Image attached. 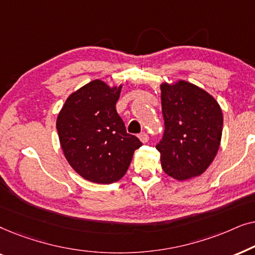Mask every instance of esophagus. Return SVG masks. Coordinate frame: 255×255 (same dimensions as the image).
I'll return each instance as SVG.
<instances>
[{
  "mask_svg": "<svg viewBox=\"0 0 255 255\" xmlns=\"http://www.w3.org/2000/svg\"><path fill=\"white\" fill-rule=\"evenodd\" d=\"M138 138H139V140L142 142V144H146V142L148 141V134L146 133V132H141V133L138 135Z\"/></svg>",
  "mask_w": 255,
  "mask_h": 255,
  "instance_id": "esophagus-1",
  "label": "esophagus"
}]
</instances>
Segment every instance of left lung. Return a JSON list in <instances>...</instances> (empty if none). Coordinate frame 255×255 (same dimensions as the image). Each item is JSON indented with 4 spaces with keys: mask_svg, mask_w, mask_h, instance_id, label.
<instances>
[{
    "mask_svg": "<svg viewBox=\"0 0 255 255\" xmlns=\"http://www.w3.org/2000/svg\"><path fill=\"white\" fill-rule=\"evenodd\" d=\"M160 90L165 132L156 149L162 169L177 181L200 176L221 146L222 108L208 92L184 80L163 81Z\"/></svg>",
    "mask_w": 255,
    "mask_h": 255,
    "instance_id": "8db88e82",
    "label": "left lung"
}]
</instances>
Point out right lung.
Masks as SVG:
<instances>
[{"mask_svg": "<svg viewBox=\"0 0 255 255\" xmlns=\"http://www.w3.org/2000/svg\"><path fill=\"white\" fill-rule=\"evenodd\" d=\"M122 87L94 80L72 93L58 114L57 130L65 158L90 182L120 181L141 146L135 135L128 133L116 111Z\"/></svg>", "mask_w": 255, "mask_h": 255, "instance_id": "right-lung-1", "label": "right lung"}]
</instances>
